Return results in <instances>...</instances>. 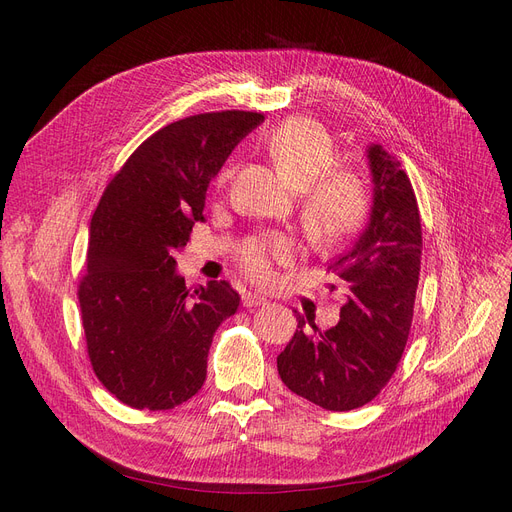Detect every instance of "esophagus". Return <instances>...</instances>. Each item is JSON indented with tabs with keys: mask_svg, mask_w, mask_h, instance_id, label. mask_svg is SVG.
<instances>
[{
	"mask_svg": "<svg viewBox=\"0 0 512 512\" xmlns=\"http://www.w3.org/2000/svg\"><path fill=\"white\" fill-rule=\"evenodd\" d=\"M242 305L245 307H259V305H267V299L261 297L257 292H245L242 294Z\"/></svg>",
	"mask_w": 512,
	"mask_h": 512,
	"instance_id": "esophagus-1",
	"label": "esophagus"
}]
</instances>
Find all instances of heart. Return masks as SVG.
I'll return each instance as SVG.
<instances>
[{
  "label": "heart",
  "mask_w": 512,
  "mask_h": 512,
  "mask_svg": "<svg viewBox=\"0 0 512 512\" xmlns=\"http://www.w3.org/2000/svg\"><path fill=\"white\" fill-rule=\"evenodd\" d=\"M267 151L284 180L305 193L303 218L313 240L332 245L359 228L367 211L365 182L353 170L330 168L336 147L324 126L309 118H290L267 137ZM230 174V166L224 168L218 182L224 184ZM294 255L297 247L288 236H261L242 245L240 265L251 280L272 284L276 265L290 263Z\"/></svg>",
  "instance_id": "obj_1"
}]
</instances>
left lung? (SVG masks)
Here are the masks:
<instances>
[{
  "mask_svg": "<svg viewBox=\"0 0 512 512\" xmlns=\"http://www.w3.org/2000/svg\"><path fill=\"white\" fill-rule=\"evenodd\" d=\"M369 222L328 270L346 288L340 321L305 332V317L278 355L288 390L326 411H353L390 382L411 332L421 270V220L407 172L382 145H369ZM297 313V311H294Z\"/></svg>",
  "mask_w": 512,
  "mask_h": 512,
  "instance_id": "obj_1",
  "label": "left lung"
}]
</instances>
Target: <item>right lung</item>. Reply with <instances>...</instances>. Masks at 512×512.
<instances>
[{"label": "right lung", "instance_id": "add662e5", "mask_svg": "<svg viewBox=\"0 0 512 512\" xmlns=\"http://www.w3.org/2000/svg\"><path fill=\"white\" fill-rule=\"evenodd\" d=\"M261 122V114L238 110L172 122L141 143L103 191L78 301L93 371L126 407L168 411L205 382L213 334L240 297L226 280L191 292L174 255L205 220L211 178Z\"/></svg>", "mask_w": 512, "mask_h": 512}]
</instances>
